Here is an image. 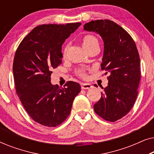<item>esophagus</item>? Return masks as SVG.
<instances>
[{
  "label": "esophagus",
  "mask_w": 154,
  "mask_h": 154,
  "mask_svg": "<svg viewBox=\"0 0 154 154\" xmlns=\"http://www.w3.org/2000/svg\"><path fill=\"white\" fill-rule=\"evenodd\" d=\"M92 86L89 83H82L81 84V88L83 90H87L92 88Z\"/></svg>",
  "instance_id": "1"
}]
</instances>
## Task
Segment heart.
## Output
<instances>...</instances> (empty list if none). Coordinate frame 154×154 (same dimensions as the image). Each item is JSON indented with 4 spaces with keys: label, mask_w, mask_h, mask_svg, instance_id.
<instances>
[{
    "label": "heart",
    "mask_w": 154,
    "mask_h": 154,
    "mask_svg": "<svg viewBox=\"0 0 154 154\" xmlns=\"http://www.w3.org/2000/svg\"><path fill=\"white\" fill-rule=\"evenodd\" d=\"M82 44H83V48L85 50H87L88 52H90L91 50L95 48L100 49V41L97 39V38L92 35H87L84 36L82 39ZM69 45H66L63 50V55L66 56L68 51ZM75 73L79 75V77L86 79L87 78V69L84 68H79L75 70Z\"/></svg>",
    "instance_id": "obj_1"
}]
</instances>
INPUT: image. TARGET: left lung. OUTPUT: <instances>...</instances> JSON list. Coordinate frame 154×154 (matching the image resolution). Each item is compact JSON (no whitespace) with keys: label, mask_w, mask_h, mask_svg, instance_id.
Listing matches in <instances>:
<instances>
[{"label":"left lung","mask_w":154,"mask_h":154,"mask_svg":"<svg viewBox=\"0 0 154 154\" xmlns=\"http://www.w3.org/2000/svg\"><path fill=\"white\" fill-rule=\"evenodd\" d=\"M84 29L102 37L104 54L101 66L106 71L105 74L109 73L108 85L94 110L106 121L115 122L129 113L137 97L141 79L137 48L129 33L113 21H91L84 25Z\"/></svg>","instance_id":"obj_1"}]
</instances>
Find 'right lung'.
Returning <instances> with one entry per match:
<instances>
[{
    "instance_id": "1",
    "label": "right lung",
    "mask_w": 154,
    "mask_h": 154,
    "mask_svg": "<svg viewBox=\"0 0 154 154\" xmlns=\"http://www.w3.org/2000/svg\"><path fill=\"white\" fill-rule=\"evenodd\" d=\"M81 25H40L16 50L12 71L17 94L28 114L41 125L56 127L62 123L81 92L75 82L68 81L64 88L50 82L52 69L62 64V44Z\"/></svg>"
}]
</instances>
